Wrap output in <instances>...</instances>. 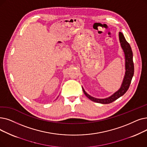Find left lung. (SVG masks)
Segmentation results:
<instances>
[{
    "label": "left lung",
    "instance_id": "8db88e82",
    "mask_svg": "<svg viewBox=\"0 0 147 147\" xmlns=\"http://www.w3.org/2000/svg\"><path fill=\"white\" fill-rule=\"evenodd\" d=\"M119 41L121 43V47H122L125 57V74L123 82L122 85H121L120 89L118 91L115 92L111 97L104 98V99H99L91 97V95L88 94L82 88L83 91L85 94L86 96L91 100L96 102L98 103L102 104H109L112 103L113 101H115L117 99L119 98L120 97L123 95L130 86L131 84V81L134 74V63L133 61V52L130 46L129 43L127 42L123 34L121 32L119 33Z\"/></svg>",
    "mask_w": 147,
    "mask_h": 147
}]
</instances>
